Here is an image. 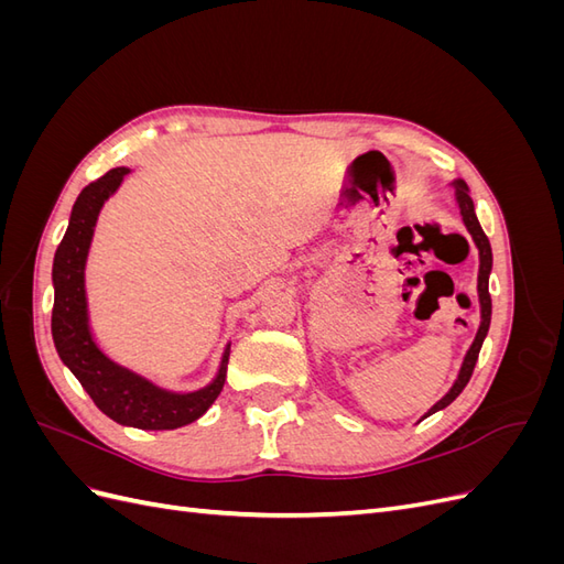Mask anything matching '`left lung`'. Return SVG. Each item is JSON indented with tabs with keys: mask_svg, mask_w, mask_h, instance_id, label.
Listing matches in <instances>:
<instances>
[{
	"mask_svg": "<svg viewBox=\"0 0 564 564\" xmlns=\"http://www.w3.org/2000/svg\"><path fill=\"white\" fill-rule=\"evenodd\" d=\"M454 187V197H456V204H458V212H460V220H464L466 230L470 232L473 237V245L477 247V256H480V270H477V301H480V327H477V334L473 338V344L464 357V362H460V369H458V377L456 381L452 383V388L442 395L429 412L423 414L431 416L435 412H440V409L449 406L458 395L460 390H464L473 377V369H475V362H477V355H480V348H482V340L489 332V322H491V296H489V272H491V247H489V240L487 235L482 232L480 228V220H477L475 216V207H473V199L468 195V185L464 181H454L452 183Z\"/></svg>",
	"mask_w": 564,
	"mask_h": 564,
	"instance_id": "left-lung-1",
	"label": "left lung"
}]
</instances>
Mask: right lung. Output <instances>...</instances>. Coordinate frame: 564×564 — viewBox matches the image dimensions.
Instances as JSON below:
<instances>
[{
  "label": "right lung",
  "mask_w": 564,
  "mask_h": 564,
  "mask_svg": "<svg viewBox=\"0 0 564 564\" xmlns=\"http://www.w3.org/2000/svg\"><path fill=\"white\" fill-rule=\"evenodd\" d=\"M127 166L110 169L106 176L89 183L73 204L67 230L54 256V311H51V336L63 365L75 373L82 388L89 392L96 406L117 421L141 431H174L197 421L216 402L226 383L230 344L220 355L216 377L197 390H169L150 381L143 373L115 362L98 346L91 332L87 301V259L104 204L117 193Z\"/></svg>",
  "instance_id": "add662e5"
}]
</instances>
